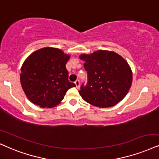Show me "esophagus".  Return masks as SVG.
Returning <instances> with one entry per match:
<instances>
[{"label": "esophagus", "mask_w": 159, "mask_h": 159, "mask_svg": "<svg viewBox=\"0 0 159 159\" xmlns=\"http://www.w3.org/2000/svg\"><path fill=\"white\" fill-rule=\"evenodd\" d=\"M75 86H76V88H79V86H80V81L79 80H76V81H75Z\"/></svg>", "instance_id": "esophagus-1"}]
</instances>
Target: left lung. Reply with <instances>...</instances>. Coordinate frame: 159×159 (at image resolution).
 I'll return each instance as SVG.
<instances>
[{
  "label": "left lung",
  "mask_w": 159,
  "mask_h": 159,
  "mask_svg": "<svg viewBox=\"0 0 159 159\" xmlns=\"http://www.w3.org/2000/svg\"><path fill=\"white\" fill-rule=\"evenodd\" d=\"M87 83L82 84L79 94L92 105L111 107L123 99L132 84V72L127 61L117 53L98 51L90 55L83 54Z\"/></svg>",
  "instance_id": "obj_1"
}]
</instances>
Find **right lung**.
Here are the masks:
<instances>
[{
  "instance_id": "1",
  "label": "right lung",
  "mask_w": 159,
  "mask_h": 159,
  "mask_svg": "<svg viewBox=\"0 0 159 159\" xmlns=\"http://www.w3.org/2000/svg\"><path fill=\"white\" fill-rule=\"evenodd\" d=\"M70 56L60 49L44 48L34 52L24 61L20 82L30 101L42 108H53L63 100L69 89L66 64Z\"/></svg>"
}]
</instances>
